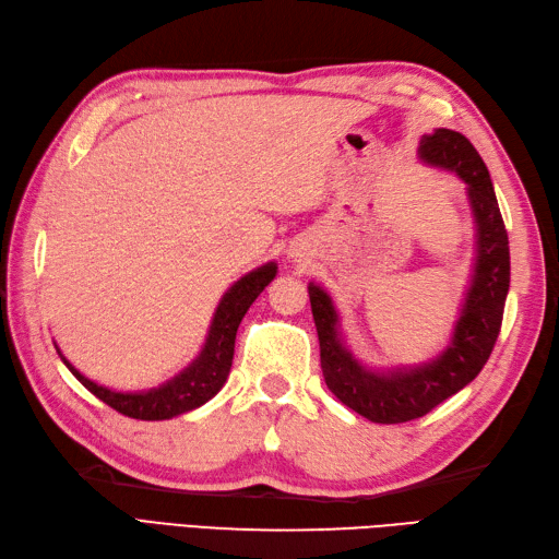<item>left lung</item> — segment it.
<instances>
[{
    "instance_id": "left-lung-1",
    "label": "left lung",
    "mask_w": 559,
    "mask_h": 559,
    "mask_svg": "<svg viewBox=\"0 0 559 559\" xmlns=\"http://www.w3.org/2000/svg\"><path fill=\"white\" fill-rule=\"evenodd\" d=\"M418 158L432 168L456 173L466 182L476 223L473 276L449 346L423 365L370 370L343 341L341 317L331 295L317 283L307 286L329 391L343 406L382 425L423 418L478 377L500 336L509 293V237L490 173L478 151L463 134L435 129L420 139Z\"/></svg>"
}]
</instances>
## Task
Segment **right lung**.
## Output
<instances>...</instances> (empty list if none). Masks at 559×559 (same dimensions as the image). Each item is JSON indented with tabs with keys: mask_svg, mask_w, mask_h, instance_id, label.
I'll use <instances>...</instances> for the list:
<instances>
[{
	"mask_svg": "<svg viewBox=\"0 0 559 559\" xmlns=\"http://www.w3.org/2000/svg\"><path fill=\"white\" fill-rule=\"evenodd\" d=\"M276 261H269V264L249 271L240 281H235L228 293L221 298L216 312H213L206 343L192 360V365H187L180 374H175L165 384H158L148 391H112L108 386H100L93 382V379L83 377L76 367L64 358L62 350L57 346L55 348L62 362L69 367V372L74 374L93 396L108 403L117 413L136 420H170L175 415L204 406L206 401H211L223 389L233 367L237 326H240L249 305H252L259 298V293L276 278Z\"/></svg>",
	"mask_w": 559,
	"mask_h": 559,
	"instance_id": "1",
	"label": "right lung"
}]
</instances>
